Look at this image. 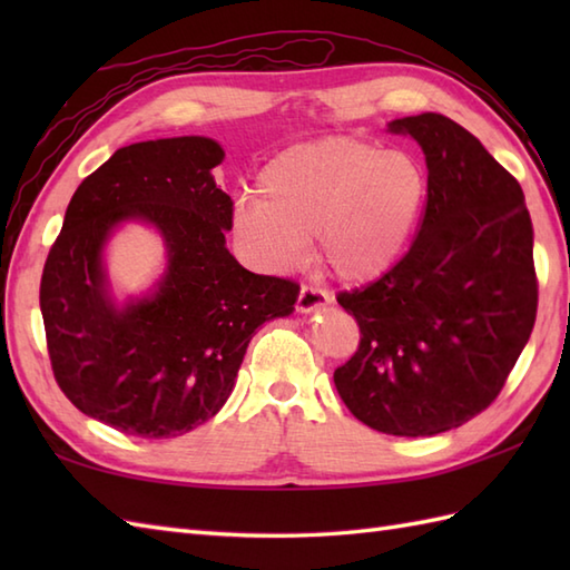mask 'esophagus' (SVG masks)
<instances>
[{
	"label": "esophagus",
	"mask_w": 570,
	"mask_h": 570,
	"mask_svg": "<svg viewBox=\"0 0 570 570\" xmlns=\"http://www.w3.org/2000/svg\"><path fill=\"white\" fill-rule=\"evenodd\" d=\"M331 296L323 292V288H313V286H301L298 292V301H296V311L298 313H313L323 308L325 304H328Z\"/></svg>",
	"instance_id": "esophagus-1"
}]
</instances>
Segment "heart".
I'll return each instance as SVG.
<instances>
[{
    "label": "heart",
    "mask_w": 570,
    "mask_h": 570,
    "mask_svg": "<svg viewBox=\"0 0 570 570\" xmlns=\"http://www.w3.org/2000/svg\"><path fill=\"white\" fill-rule=\"evenodd\" d=\"M259 198H239L233 233L266 272L292 269L316 237L318 257L350 284L374 282L402 257L426 200V171L406 151L353 137L301 141L257 176Z\"/></svg>",
    "instance_id": "b5f03b06"
}]
</instances>
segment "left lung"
I'll list each match as a JSON object with an SVG mask.
<instances>
[{
    "mask_svg": "<svg viewBox=\"0 0 570 570\" xmlns=\"http://www.w3.org/2000/svg\"><path fill=\"white\" fill-rule=\"evenodd\" d=\"M390 131L426 156V210L390 272L337 296L360 347L333 382L365 426L419 439L502 392L537 321L534 229L517 178L453 119L423 112Z\"/></svg>",
    "mask_w": 570,
    "mask_h": 570,
    "instance_id": "left-lung-1",
    "label": "left lung"
}]
</instances>
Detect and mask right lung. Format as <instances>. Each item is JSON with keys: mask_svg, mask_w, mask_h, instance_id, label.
<instances>
[{"mask_svg": "<svg viewBox=\"0 0 570 570\" xmlns=\"http://www.w3.org/2000/svg\"><path fill=\"white\" fill-rule=\"evenodd\" d=\"M208 137L117 149L72 193L41 276L48 357L82 414L139 439H176L213 419L262 323L294 311L298 286L252 274L225 247L233 200ZM122 222L151 224L167 269L147 297L117 305L104 245Z\"/></svg>", "mask_w": 570, "mask_h": 570, "instance_id": "obj_1", "label": "right lung"}]
</instances>
